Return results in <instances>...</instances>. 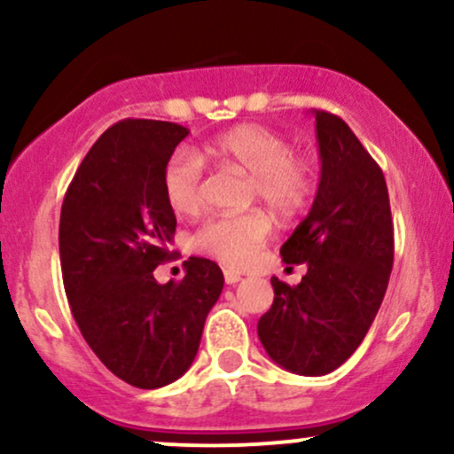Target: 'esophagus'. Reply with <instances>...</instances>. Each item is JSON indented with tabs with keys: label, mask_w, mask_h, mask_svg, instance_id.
Returning <instances> with one entry per match:
<instances>
[{
	"label": "esophagus",
	"mask_w": 454,
	"mask_h": 454,
	"mask_svg": "<svg viewBox=\"0 0 454 454\" xmlns=\"http://www.w3.org/2000/svg\"><path fill=\"white\" fill-rule=\"evenodd\" d=\"M223 279H226V284H231V286H234V284H239V281L243 279V275L239 273V270H232V269H226L223 270Z\"/></svg>",
	"instance_id": "34e87169"
}]
</instances>
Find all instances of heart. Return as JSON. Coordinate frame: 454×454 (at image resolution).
I'll return each mask as SVG.
<instances>
[{
  "mask_svg": "<svg viewBox=\"0 0 454 454\" xmlns=\"http://www.w3.org/2000/svg\"><path fill=\"white\" fill-rule=\"evenodd\" d=\"M239 168L249 175V198L269 207L279 220H293L309 205L316 190L314 164L294 153L288 138L260 123H241L194 151L181 149L166 164L161 190L173 213L196 215L205 202V164ZM270 237V220L264 213L213 217L196 232L198 252L228 267H247Z\"/></svg>",
  "mask_w": 454,
  "mask_h": 454,
  "instance_id": "heart-1",
  "label": "heart"
}]
</instances>
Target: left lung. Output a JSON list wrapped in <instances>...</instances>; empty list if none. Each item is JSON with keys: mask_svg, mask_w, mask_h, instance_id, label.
<instances>
[{"mask_svg": "<svg viewBox=\"0 0 454 454\" xmlns=\"http://www.w3.org/2000/svg\"><path fill=\"white\" fill-rule=\"evenodd\" d=\"M320 147L316 200L281 245L286 264H307L299 286L270 278L275 299L258 337L279 367L326 376L367 335L393 269L395 239L387 181L337 114L314 111Z\"/></svg>", "mask_w": 454, "mask_h": 454, "instance_id": "obj_1", "label": "left lung"}]
</instances>
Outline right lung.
Segmentation results:
<instances>
[{"label": "right lung", "instance_id": "1", "mask_svg": "<svg viewBox=\"0 0 454 454\" xmlns=\"http://www.w3.org/2000/svg\"><path fill=\"white\" fill-rule=\"evenodd\" d=\"M190 129L123 119L93 143L67 185L59 220L64 288L82 337L123 382L160 388L194 363L223 288L213 260H185V278L158 284L176 217L161 175Z\"/></svg>", "mask_w": 454, "mask_h": 454}]
</instances>
